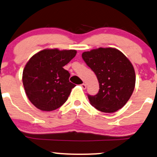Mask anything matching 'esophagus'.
<instances>
[{"label": "esophagus", "instance_id": "34e87169", "mask_svg": "<svg viewBox=\"0 0 157 157\" xmlns=\"http://www.w3.org/2000/svg\"><path fill=\"white\" fill-rule=\"evenodd\" d=\"M81 86H82V87L83 89H84V90H85L86 88V85L85 84H82V85H81Z\"/></svg>", "mask_w": 157, "mask_h": 157}]
</instances>
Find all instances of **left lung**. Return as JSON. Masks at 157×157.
<instances>
[{"mask_svg": "<svg viewBox=\"0 0 157 157\" xmlns=\"http://www.w3.org/2000/svg\"><path fill=\"white\" fill-rule=\"evenodd\" d=\"M86 64L96 75L97 95H88L90 104L99 111L112 113L129 100L134 90L135 72L128 59L114 48H99L82 53Z\"/></svg>", "mask_w": 157, "mask_h": 157, "instance_id": "obj_1", "label": "left lung"}]
</instances>
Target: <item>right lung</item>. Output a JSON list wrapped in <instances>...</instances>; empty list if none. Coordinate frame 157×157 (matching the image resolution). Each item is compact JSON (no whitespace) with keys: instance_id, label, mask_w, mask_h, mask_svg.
Returning a JSON list of instances; mask_svg holds the SVG:
<instances>
[{"instance_id":"obj_1","label":"right lung","mask_w":157,"mask_h":157,"mask_svg":"<svg viewBox=\"0 0 157 157\" xmlns=\"http://www.w3.org/2000/svg\"><path fill=\"white\" fill-rule=\"evenodd\" d=\"M75 50L44 49L35 53L25 64L23 84L34 106L50 112L67 100L75 84L69 82L70 73L63 67L74 58Z\"/></svg>"}]
</instances>
